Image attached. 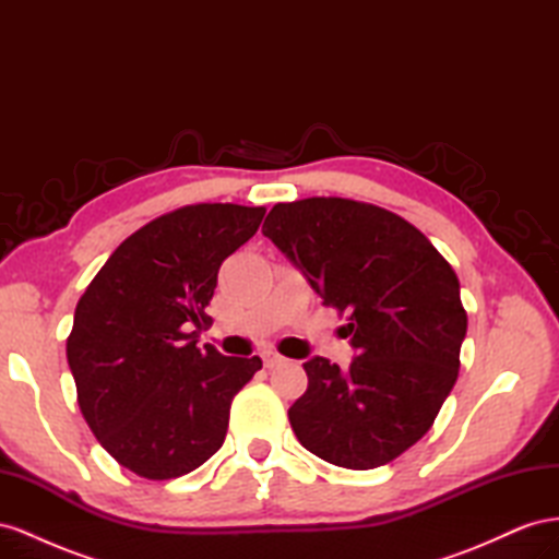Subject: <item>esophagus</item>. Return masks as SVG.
<instances>
[{
    "label": "esophagus",
    "mask_w": 559,
    "mask_h": 559,
    "mask_svg": "<svg viewBox=\"0 0 559 559\" xmlns=\"http://www.w3.org/2000/svg\"><path fill=\"white\" fill-rule=\"evenodd\" d=\"M261 357H263V366H265V368H277V366H282V364L286 361L284 357H280L277 352H270V349L263 352Z\"/></svg>",
    "instance_id": "1"
}]
</instances>
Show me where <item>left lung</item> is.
Listing matches in <instances>:
<instances>
[{"label": "left lung", "mask_w": 559, "mask_h": 559, "mask_svg": "<svg viewBox=\"0 0 559 559\" xmlns=\"http://www.w3.org/2000/svg\"><path fill=\"white\" fill-rule=\"evenodd\" d=\"M263 235L349 314V368L312 357L289 421L300 445L345 468H376L425 436L460 373V280L405 218L364 202L308 198L270 210Z\"/></svg>", "instance_id": "1"}]
</instances>
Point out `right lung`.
I'll use <instances>...</instances> for the list:
<instances>
[{
  "label": "right lung",
  "instance_id": "right-lung-1",
  "mask_svg": "<svg viewBox=\"0 0 559 559\" xmlns=\"http://www.w3.org/2000/svg\"><path fill=\"white\" fill-rule=\"evenodd\" d=\"M263 207L191 205L121 242L88 284L67 337L79 408L114 460L148 480L191 473L224 445L233 396L263 366L198 347L222 263Z\"/></svg>",
  "mask_w": 559,
  "mask_h": 559
}]
</instances>
